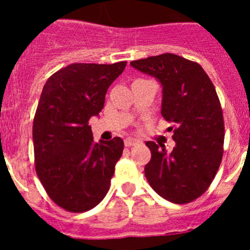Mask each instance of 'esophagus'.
Listing matches in <instances>:
<instances>
[{"label":"esophagus","mask_w":250,"mask_h":250,"mask_svg":"<svg viewBox=\"0 0 250 250\" xmlns=\"http://www.w3.org/2000/svg\"><path fill=\"white\" fill-rule=\"evenodd\" d=\"M138 144V140L134 139V138H127V139H125V145L127 146V147H130V146H134Z\"/></svg>","instance_id":"34e87169"}]
</instances>
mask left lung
<instances>
[{
    "label": "left lung",
    "mask_w": 250,
    "mask_h": 250,
    "mask_svg": "<svg viewBox=\"0 0 250 250\" xmlns=\"http://www.w3.org/2000/svg\"><path fill=\"white\" fill-rule=\"evenodd\" d=\"M130 65L162 85L161 113L172 123L168 130L175 141L172 152L162 144L146 143L151 151L146 179L165 200L191 202L206 192L223 158V110L215 88L200 64L170 53Z\"/></svg>",
    "instance_id": "1"
}]
</instances>
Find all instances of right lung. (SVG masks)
Segmentation results:
<instances>
[{
	"label": "right lung",
	"mask_w": 250,
	"mask_h": 250,
	"mask_svg": "<svg viewBox=\"0 0 250 250\" xmlns=\"http://www.w3.org/2000/svg\"><path fill=\"white\" fill-rule=\"evenodd\" d=\"M125 64H71L42 89L32 127L35 168L48 196L65 210H89L109 191L123 140L94 143L88 121L99 116Z\"/></svg>",
	"instance_id": "add662e5"
}]
</instances>
